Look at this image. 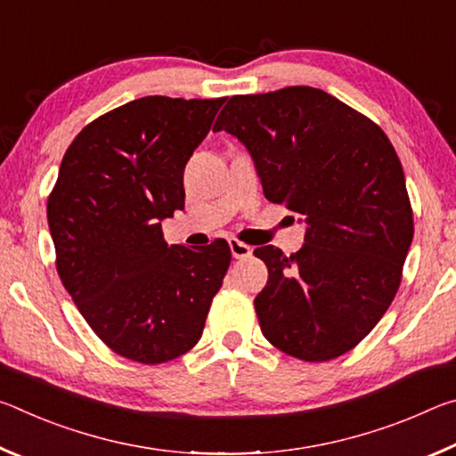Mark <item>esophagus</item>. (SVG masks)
Here are the masks:
<instances>
[{
  "mask_svg": "<svg viewBox=\"0 0 456 456\" xmlns=\"http://www.w3.org/2000/svg\"><path fill=\"white\" fill-rule=\"evenodd\" d=\"M229 247H231V253H233L235 259H245L253 253V247L243 243V241H239V239H229Z\"/></svg>",
  "mask_w": 456,
  "mask_h": 456,
  "instance_id": "obj_1",
  "label": "esophagus"
}]
</instances>
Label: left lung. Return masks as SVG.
I'll return each mask as SVG.
<instances>
[{"mask_svg": "<svg viewBox=\"0 0 456 456\" xmlns=\"http://www.w3.org/2000/svg\"><path fill=\"white\" fill-rule=\"evenodd\" d=\"M213 130L237 136L265 197L304 215V247H257L267 285L256 297L264 336L305 362L364 339L403 281L414 219L404 171L384 130L328 92L289 86L231 96Z\"/></svg>", "mask_w": 456, "mask_h": 456, "instance_id": "obj_1", "label": "left lung"}]
</instances>
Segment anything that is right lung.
<instances>
[{"label":"right lung","instance_id":"add662e5","mask_svg":"<svg viewBox=\"0 0 456 456\" xmlns=\"http://www.w3.org/2000/svg\"><path fill=\"white\" fill-rule=\"evenodd\" d=\"M225 98L144 96L84 126L48 197L56 269L92 331L118 356L165 364L199 342L231 264L225 239L171 245L183 173Z\"/></svg>","mask_w":456,"mask_h":456}]
</instances>
